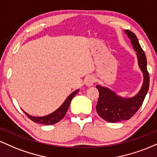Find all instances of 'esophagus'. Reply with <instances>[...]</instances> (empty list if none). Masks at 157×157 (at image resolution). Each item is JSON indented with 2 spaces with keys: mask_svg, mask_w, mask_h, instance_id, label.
Segmentation results:
<instances>
[{
  "mask_svg": "<svg viewBox=\"0 0 157 157\" xmlns=\"http://www.w3.org/2000/svg\"><path fill=\"white\" fill-rule=\"evenodd\" d=\"M95 79L93 76H89L86 77V85L87 86H91L94 82Z\"/></svg>",
  "mask_w": 157,
  "mask_h": 157,
  "instance_id": "1",
  "label": "esophagus"
}]
</instances>
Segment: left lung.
Here are the masks:
<instances>
[{"mask_svg":"<svg viewBox=\"0 0 157 157\" xmlns=\"http://www.w3.org/2000/svg\"><path fill=\"white\" fill-rule=\"evenodd\" d=\"M125 32L136 52L139 67L143 74V83L140 91L130 98L120 97L111 89L97 85L96 88L100 94L96 107L97 112L104 120L109 122H117L132 117L142 105L149 89L150 77L147 70L145 52L140 46L135 34L129 30H125Z\"/></svg>","mask_w":157,"mask_h":157,"instance_id":"1","label":"left lung"}]
</instances>
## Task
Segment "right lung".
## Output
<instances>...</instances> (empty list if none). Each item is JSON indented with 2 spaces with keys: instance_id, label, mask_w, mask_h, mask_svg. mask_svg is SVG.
Segmentation results:
<instances>
[{
  "instance_id": "right-lung-1",
  "label": "right lung",
  "mask_w": 157,
  "mask_h": 157,
  "mask_svg": "<svg viewBox=\"0 0 157 157\" xmlns=\"http://www.w3.org/2000/svg\"><path fill=\"white\" fill-rule=\"evenodd\" d=\"M79 91V89H77L76 91H75L74 92H72L71 94L69 95L67 97L66 100H65L63 103L60 106V108H58L56 111L52 112L50 114L46 115V116L44 117H34V116H31L29 113H27L26 112H25L23 111V112L26 113V115L28 117L30 120H32L33 122H37V123H40V124H44V125H54V124L57 123L60 120H62L63 118L64 117L65 115H66V111L69 107L70 103H71V100L76 95V94Z\"/></svg>"
}]
</instances>
